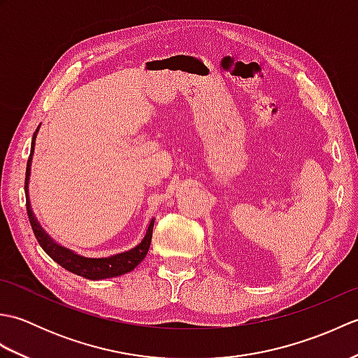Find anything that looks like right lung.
I'll list each match as a JSON object with an SVG mask.
<instances>
[{
	"instance_id": "1",
	"label": "right lung",
	"mask_w": 358,
	"mask_h": 358,
	"mask_svg": "<svg viewBox=\"0 0 358 358\" xmlns=\"http://www.w3.org/2000/svg\"><path fill=\"white\" fill-rule=\"evenodd\" d=\"M38 131H40V127H36V131L32 136V146H30V155L27 159V167H26L24 192H26V208H27L29 222H30V226H32V231L35 234L38 243H40V246L44 249V252L48 254L53 262H57L59 266H63L64 269L89 280H104V278L118 277L135 269L136 266L144 260V257H146L149 250L155 218L150 220V223L146 227V232H144L138 245L124 250V252H118V254H113L109 257H100V258H90V257L80 255L75 252V250L59 245V243H57L48 232L43 229V226L40 224V222H38V218L34 214L32 204H30V199H29L30 166H32V157L35 152V140H36Z\"/></svg>"
}]
</instances>
